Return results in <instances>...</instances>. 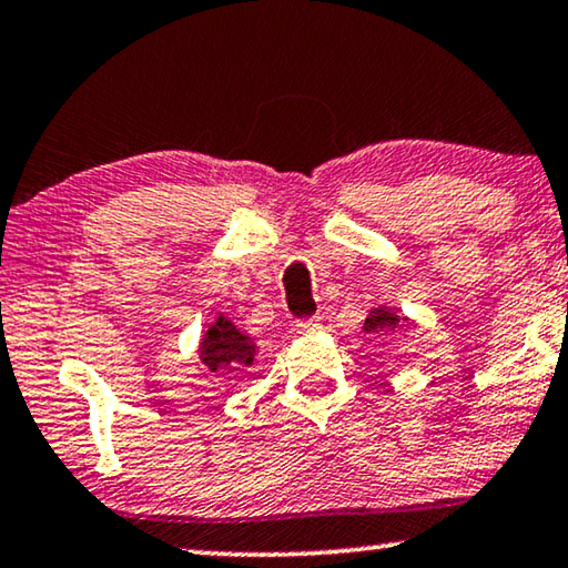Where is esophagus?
I'll return each mask as SVG.
<instances>
[{
    "label": "esophagus",
    "instance_id": "esophagus-1",
    "mask_svg": "<svg viewBox=\"0 0 568 568\" xmlns=\"http://www.w3.org/2000/svg\"><path fill=\"white\" fill-rule=\"evenodd\" d=\"M320 327H323V320H320V317H307V320H302V323H297V331H300L302 335L317 333Z\"/></svg>",
    "mask_w": 568,
    "mask_h": 568
}]
</instances>
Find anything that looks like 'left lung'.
Returning <instances> with one entry per match:
<instances>
[{"label": "left lung", "instance_id": "8db88e82", "mask_svg": "<svg viewBox=\"0 0 568 568\" xmlns=\"http://www.w3.org/2000/svg\"><path fill=\"white\" fill-rule=\"evenodd\" d=\"M409 327H415V320H409L407 315H399V312L386 307V304H379V307L368 312L364 325H361V331L366 335H392V333H407Z\"/></svg>", "mask_w": 568, "mask_h": 568}]
</instances>
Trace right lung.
<instances>
[{"mask_svg": "<svg viewBox=\"0 0 568 568\" xmlns=\"http://www.w3.org/2000/svg\"><path fill=\"white\" fill-rule=\"evenodd\" d=\"M196 348H200V361L207 366V372L230 376V379H245L258 353L256 338L241 331L223 312L207 325Z\"/></svg>", "mask_w": 568, "mask_h": 568, "instance_id": "1", "label": "right lung"}]
</instances>
